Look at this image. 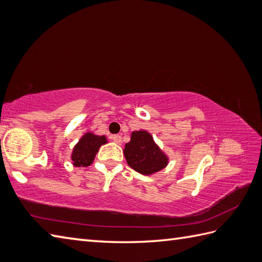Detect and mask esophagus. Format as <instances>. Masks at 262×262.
<instances>
[{"label": "esophagus", "instance_id": "obj_1", "mask_svg": "<svg viewBox=\"0 0 262 262\" xmlns=\"http://www.w3.org/2000/svg\"><path fill=\"white\" fill-rule=\"evenodd\" d=\"M111 139L113 140V142H115V143H117V144H121L122 143V137H121V135H113Z\"/></svg>", "mask_w": 262, "mask_h": 262}]
</instances>
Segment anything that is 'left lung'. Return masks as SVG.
I'll return each instance as SVG.
<instances>
[{"label": "left lung", "mask_w": 262, "mask_h": 262, "mask_svg": "<svg viewBox=\"0 0 262 262\" xmlns=\"http://www.w3.org/2000/svg\"><path fill=\"white\" fill-rule=\"evenodd\" d=\"M123 155L130 167L143 175H151L165 168L168 164L166 156L154 137L146 130L132 133L130 141L126 143Z\"/></svg>", "instance_id": "left-lung-1"}]
</instances>
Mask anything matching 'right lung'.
<instances>
[{
	"label": "right lung",
	"mask_w": 262,
	"mask_h": 262,
	"mask_svg": "<svg viewBox=\"0 0 262 262\" xmlns=\"http://www.w3.org/2000/svg\"><path fill=\"white\" fill-rule=\"evenodd\" d=\"M106 143L105 135H95L92 132L85 133L73 147L71 155L72 164L75 167H85L92 165L99 147Z\"/></svg>",
	"instance_id": "right-lung-1"
}]
</instances>
